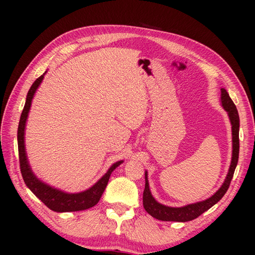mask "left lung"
<instances>
[{
    "mask_svg": "<svg viewBox=\"0 0 255 255\" xmlns=\"http://www.w3.org/2000/svg\"><path fill=\"white\" fill-rule=\"evenodd\" d=\"M220 95V103L224 110L227 112L231 123V131H232V156L231 163L229 166V171L227 173V176L223 183V185L216 192L213 196L209 198L197 202L194 204H188L182 207H170L159 203L156 200L150 191L149 181H148V171L144 172L145 185L143 191V207L149 215L152 216L153 218L159 219L162 221H177V223H186L191 221L198 216L205 213L206 210L213 207L215 204H217L219 200L224 197L226 192L228 191L230 182L234 176L235 170L238 164V159H239V127H240V119L239 114H238L237 107L235 103L232 102L228 92L226 89H221Z\"/></svg>",
    "mask_w": 255,
    "mask_h": 255,
    "instance_id": "8db88e82",
    "label": "left lung"
}]
</instances>
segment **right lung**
Returning <instances> with one entry per match:
<instances>
[{
  "instance_id": "right-lung-1",
  "label": "right lung",
  "mask_w": 255,
  "mask_h": 255,
  "mask_svg": "<svg viewBox=\"0 0 255 255\" xmlns=\"http://www.w3.org/2000/svg\"><path fill=\"white\" fill-rule=\"evenodd\" d=\"M47 71L40 75L32 85L27 93L26 102L23 113L20 115L18 130H17V143H18V154H19V164H20V172L21 176L24 178L26 186L34 193L36 196L44 203L48 208H50L57 213H69V211H79L85 210L91 207H93L97 203L100 202L103 193L107 186L108 180L112 172L116 169L117 166L123 163V160L117 161L114 163L107 172L103 175L99 181H97L93 186L89 187L83 192L79 193H67L61 189L53 187L49 184L42 182L40 178H38L36 174L32 172L28 158H27L26 147H25V128L27 118L30 111L31 102L34 99V95L37 92V89L39 88L42 80H44L45 74Z\"/></svg>"
}]
</instances>
